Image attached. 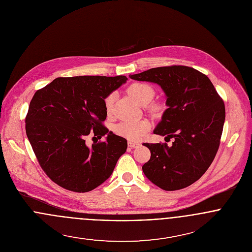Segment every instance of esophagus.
<instances>
[{
	"label": "esophagus",
	"mask_w": 252,
	"mask_h": 252,
	"mask_svg": "<svg viewBox=\"0 0 252 252\" xmlns=\"http://www.w3.org/2000/svg\"><path fill=\"white\" fill-rule=\"evenodd\" d=\"M128 145L130 146V147H138V146H140L141 145V144L139 143V142H133V141H129L128 142Z\"/></svg>",
	"instance_id": "obj_1"
}]
</instances>
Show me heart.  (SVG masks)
Here are the masks:
<instances>
[{
    "mask_svg": "<svg viewBox=\"0 0 252 252\" xmlns=\"http://www.w3.org/2000/svg\"><path fill=\"white\" fill-rule=\"evenodd\" d=\"M128 93L130 96L140 105H147L154 97L155 90L154 88L144 82H135L128 87ZM114 95L110 94L105 99V108L108 113H111L113 108ZM150 109L152 111H159L161 106L156 104L153 105ZM150 124L145 121H125L116 126V133L122 137H125L130 140L138 141L141 140L144 134L149 130Z\"/></svg>",
    "mask_w": 252,
    "mask_h": 252,
    "instance_id": "heart-1",
    "label": "heart"
}]
</instances>
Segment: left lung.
<instances>
[{
	"mask_svg": "<svg viewBox=\"0 0 252 252\" xmlns=\"http://www.w3.org/2000/svg\"><path fill=\"white\" fill-rule=\"evenodd\" d=\"M129 76L161 86L168 108L153 133L175 139L172 146L143 144L151 153L143 166L145 177L167 191L191 185L216 157L225 121L223 100L210 78L190 67H159Z\"/></svg>",
	"mask_w": 252,
	"mask_h": 252,
	"instance_id": "1",
	"label": "left lung"
}]
</instances>
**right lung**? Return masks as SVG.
<instances>
[{
    "label": "right lung",
    "instance_id": "right-lung-1",
    "mask_svg": "<svg viewBox=\"0 0 252 252\" xmlns=\"http://www.w3.org/2000/svg\"><path fill=\"white\" fill-rule=\"evenodd\" d=\"M125 75L57 77L37 90L31 100L26 134L47 177L78 193L91 191L108 180L127 141L108 132L105 99L127 81ZM108 135L106 142L88 148L84 139Z\"/></svg>",
    "mask_w": 252,
    "mask_h": 252
}]
</instances>
